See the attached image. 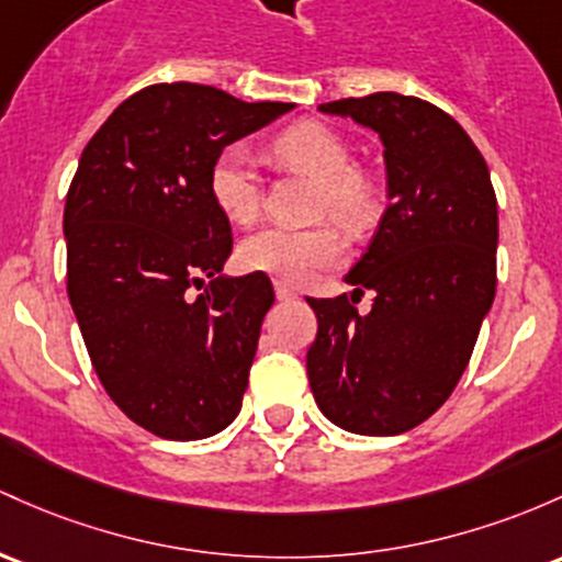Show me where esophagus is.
Masks as SVG:
<instances>
[{"label":"esophagus","instance_id":"34e87169","mask_svg":"<svg viewBox=\"0 0 562 562\" xmlns=\"http://www.w3.org/2000/svg\"><path fill=\"white\" fill-rule=\"evenodd\" d=\"M274 293H277V299L280 301H291V299H295V288L293 285H288V282H282V280H274Z\"/></svg>","mask_w":562,"mask_h":562}]
</instances>
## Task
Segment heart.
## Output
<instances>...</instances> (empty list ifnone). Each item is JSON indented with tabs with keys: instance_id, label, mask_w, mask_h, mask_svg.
<instances>
[{
	"instance_id": "1",
	"label": "heart",
	"mask_w": 562,
	"mask_h": 562,
	"mask_svg": "<svg viewBox=\"0 0 562 562\" xmlns=\"http://www.w3.org/2000/svg\"><path fill=\"white\" fill-rule=\"evenodd\" d=\"M271 157L317 178L314 211L328 213L347 226H362L375 213V187L368 172L351 165V149L323 122H295L271 140ZM207 194L232 224H250L261 207V176L243 146H226L215 154L207 172ZM239 267L261 271L285 282H306L317 271L336 267L344 243L328 224L310 229L267 226L243 239Z\"/></svg>"
}]
</instances>
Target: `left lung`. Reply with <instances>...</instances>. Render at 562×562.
Wrapping results in <instances>:
<instances>
[{
  "mask_svg": "<svg viewBox=\"0 0 562 562\" xmlns=\"http://www.w3.org/2000/svg\"><path fill=\"white\" fill-rule=\"evenodd\" d=\"M319 111L379 133L390 207L347 274L357 295L375 293L373 310L306 299L317 314L306 373L336 427L400 435L451 397L470 362L496 295V194L464 127L429 101L373 92Z\"/></svg>",
  "mask_w": 562,
  "mask_h": 562,
  "instance_id": "left-lung-1",
  "label": "left lung"
}]
</instances>
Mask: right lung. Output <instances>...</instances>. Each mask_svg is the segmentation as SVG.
Here are the masks:
<instances>
[{
  "label": "right lung",
  "mask_w": 562,
  "mask_h": 562,
  "mask_svg": "<svg viewBox=\"0 0 562 562\" xmlns=\"http://www.w3.org/2000/svg\"><path fill=\"white\" fill-rule=\"evenodd\" d=\"M291 109L151 85L114 109L79 159L64 211L71 310L103 390L165 440L211 437L243 408L274 291L261 271L221 274L232 226L207 172L221 149Z\"/></svg>",
  "instance_id": "obj_1"
}]
</instances>
